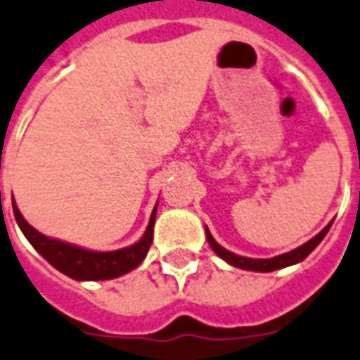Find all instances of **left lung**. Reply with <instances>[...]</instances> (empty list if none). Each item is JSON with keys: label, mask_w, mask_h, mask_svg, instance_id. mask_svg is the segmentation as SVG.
<instances>
[{"label": "left lung", "mask_w": 360, "mask_h": 360, "mask_svg": "<svg viewBox=\"0 0 360 360\" xmlns=\"http://www.w3.org/2000/svg\"><path fill=\"white\" fill-rule=\"evenodd\" d=\"M329 228H331V222H329L328 226L323 228L322 231H320L319 236H314L313 239L307 240L305 245L298 246L296 250L287 252V254L276 255V257H272V259H252V257H243V255L231 254V252H228L226 248H222V246L219 245L215 239H213L212 233H210V230H207V228H206V237H207V243H210V246L213 248V252H215L219 257H222L224 261H228L230 265L237 266V269L254 270V272H272V270L283 269V266L294 265V263H300L302 259H305V257H307V255L320 245V240L326 237V233L329 231Z\"/></svg>", "instance_id": "left-lung-1"}]
</instances>
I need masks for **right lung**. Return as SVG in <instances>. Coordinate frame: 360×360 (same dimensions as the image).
Instances as JSON below:
<instances>
[{
    "mask_svg": "<svg viewBox=\"0 0 360 360\" xmlns=\"http://www.w3.org/2000/svg\"><path fill=\"white\" fill-rule=\"evenodd\" d=\"M13 212L16 217L18 226L22 228L23 236L29 239L34 248L46 257L56 270L62 274L70 276L79 281H97V280H112L117 276H123L141 263L147 255L150 243H153L154 219H156V207L153 210L150 221H148L145 236L136 245L115 252H91L79 248V246L68 245L62 240L49 239L41 236L40 231L29 224L22 217L16 204H13Z\"/></svg>",
    "mask_w": 360,
    "mask_h": 360,
    "instance_id": "right-lung-1",
    "label": "right lung"
}]
</instances>
